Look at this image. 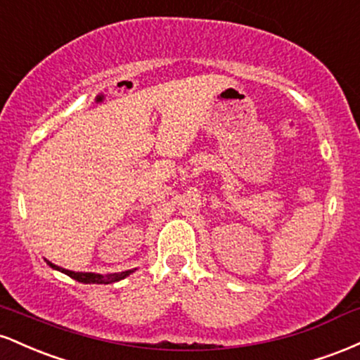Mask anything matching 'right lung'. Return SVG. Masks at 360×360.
Returning a JSON list of instances; mask_svg holds the SVG:
<instances>
[{
  "mask_svg": "<svg viewBox=\"0 0 360 360\" xmlns=\"http://www.w3.org/2000/svg\"><path fill=\"white\" fill-rule=\"evenodd\" d=\"M47 264L51 267H53V269L64 272V274H68L69 278L79 281V283H84V284H108V283H115V281H120V279L127 278L128 274H131V272H134V271L115 272V274H110V276H106V278H103L101 274H93V272H74V271H68V269H62V267L53 266L52 262H47Z\"/></svg>",
  "mask_w": 360,
  "mask_h": 360,
  "instance_id": "1",
  "label": "right lung"
}]
</instances>
